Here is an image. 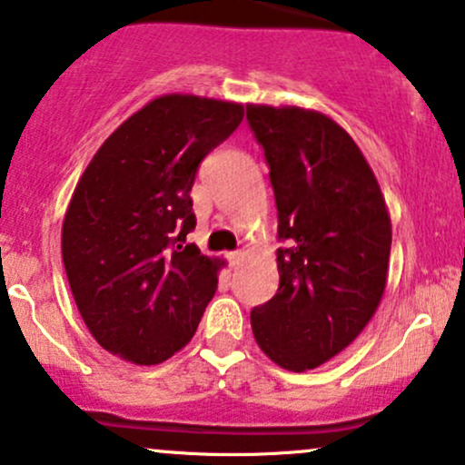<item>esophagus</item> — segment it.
<instances>
[{
    "label": "esophagus",
    "mask_w": 465,
    "mask_h": 465,
    "mask_svg": "<svg viewBox=\"0 0 465 465\" xmlns=\"http://www.w3.org/2000/svg\"><path fill=\"white\" fill-rule=\"evenodd\" d=\"M242 256H244V252H242V249H236V252H229V253H227V258H229V264H232V267H236V264L241 262V260H242Z\"/></svg>",
    "instance_id": "1"
}]
</instances>
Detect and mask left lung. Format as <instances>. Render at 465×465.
<instances>
[{"mask_svg":"<svg viewBox=\"0 0 465 465\" xmlns=\"http://www.w3.org/2000/svg\"><path fill=\"white\" fill-rule=\"evenodd\" d=\"M278 207V293L253 307L258 346L287 371L315 369L380 307L391 218L373 170L346 130L313 110L247 105Z\"/></svg>","mask_w":465,"mask_h":465,"instance_id":"8db88e82","label":"left lung"}]
</instances>
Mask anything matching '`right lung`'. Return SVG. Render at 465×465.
I'll return each mask as SVG.
<instances>
[{"label":"right lung","instance_id":"add662e5","mask_svg":"<svg viewBox=\"0 0 465 465\" xmlns=\"http://www.w3.org/2000/svg\"><path fill=\"white\" fill-rule=\"evenodd\" d=\"M241 104L165 94L132 114L76 183L61 253L92 338L132 364H161L196 333L218 260L185 244L198 165L241 125Z\"/></svg>","mask_w":465,"mask_h":465}]
</instances>
